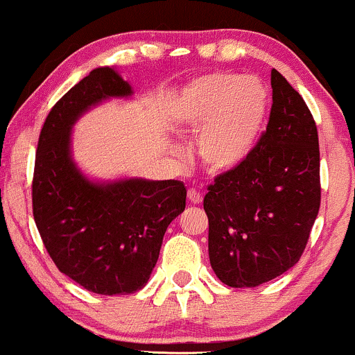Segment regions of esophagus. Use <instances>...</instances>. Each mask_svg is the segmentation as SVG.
Masks as SVG:
<instances>
[{"label": "esophagus", "instance_id": "1", "mask_svg": "<svg viewBox=\"0 0 355 355\" xmlns=\"http://www.w3.org/2000/svg\"><path fill=\"white\" fill-rule=\"evenodd\" d=\"M202 200H203V197H202L200 191H197L195 189L189 190V202L190 203H193V205H198V203H202Z\"/></svg>", "mask_w": 355, "mask_h": 355}]
</instances>
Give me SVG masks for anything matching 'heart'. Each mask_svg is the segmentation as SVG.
Masks as SVG:
<instances>
[{
  "mask_svg": "<svg viewBox=\"0 0 355 355\" xmlns=\"http://www.w3.org/2000/svg\"><path fill=\"white\" fill-rule=\"evenodd\" d=\"M268 110V93L257 78L218 71L183 89L177 120L197 133V153L210 172H230L247 160L259 141Z\"/></svg>",
  "mask_w": 355,
  "mask_h": 355,
  "instance_id": "b5f03b06",
  "label": "heart"
}]
</instances>
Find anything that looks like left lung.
<instances>
[{
    "instance_id": "1",
    "label": "left lung",
    "mask_w": 355,
    "mask_h": 355,
    "mask_svg": "<svg viewBox=\"0 0 355 355\" xmlns=\"http://www.w3.org/2000/svg\"><path fill=\"white\" fill-rule=\"evenodd\" d=\"M270 75L267 130L203 198L211 268L229 287H257L294 267L320 207L317 125L299 92L277 70Z\"/></svg>"
}]
</instances>
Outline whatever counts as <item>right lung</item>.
Wrapping results in <instances>:
<instances>
[{
	"label": "right lung",
	"mask_w": 355,
	"mask_h": 355,
	"mask_svg": "<svg viewBox=\"0 0 355 355\" xmlns=\"http://www.w3.org/2000/svg\"><path fill=\"white\" fill-rule=\"evenodd\" d=\"M132 88L113 68H96L50 110L35 158L33 217L61 274L101 295L133 294L148 282L166 227L185 210L178 180L93 183L70 155L71 125L85 110Z\"/></svg>",
	"instance_id": "add662e5"
}]
</instances>
